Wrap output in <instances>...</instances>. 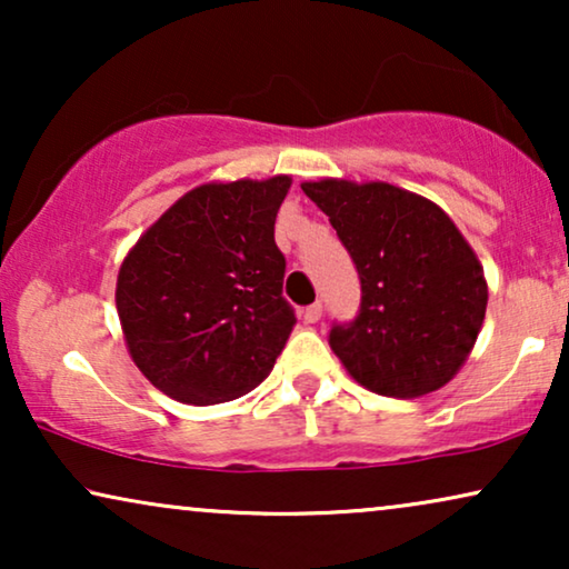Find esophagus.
I'll use <instances>...</instances> for the list:
<instances>
[{"label": "esophagus", "mask_w": 569, "mask_h": 569, "mask_svg": "<svg viewBox=\"0 0 569 569\" xmlns=\"http://www.w3.org/2000/svg\"><path fill=\"white\" fill-rule=\"evenodd\" d=\"M321 316H323V302L321 300L302 310V318H306V323H318V321H321Z\"/></svg>", "instance_id": "1"}]
</instances>
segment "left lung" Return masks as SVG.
Listing matches in <instances>:
<instances>
[{"label": "left lung", "mask_w": 569, "mask_h": 569, "mask_svg": "<svg viewBox=\"0 0 569 569\" xmlns=\"http://www.w3.org/2000/svg\"><path fill=\"white\" fill-rule=\"evenodd\" d=\"M360 274V310L329 345L357 383L417 399L456 376L487 310L485 269L438 204L391 183H302Z\"/></svg>", "instance_id": "left-lung-1"}]
</instances>
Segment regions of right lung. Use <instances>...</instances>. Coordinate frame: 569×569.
Returning a JSON list of instances; mask_svg holds the SVG:
<instances>
[{
  "label": "right lung",
  "instance_id": "1",
  "mask_svg": "<svg viewBox=\"0 0 569 569\" xmlns=\"http://www.w3.org/2000/svg\"><path fill=\"white\" fill-rule=\"evenodd\" d=\"M290 178L199 186L121 263L116 308L131 360L170 399L209 407L261 383L290 337L274 222Z\"/></svg>",
  "mask_w": 569,
  "mask_h": 569
}]
</instances>
